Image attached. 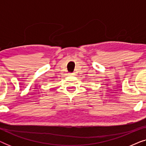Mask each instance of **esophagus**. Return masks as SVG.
<instances>
[{
    "label": "esophagus",
    "mask_w": 146,
    "mask_h": 146,
    "mask_svg": "<svg viewBox=\"0 0 146 146\" xmlns=\"http://www.w3.org/2000/svg\"><path fill=\"white\" fill-rule=\"evenodd\" d=\"M70 74L71 76H74V75H76L75 73H71V74Z\"/></svg>",
    "instance_id": "34e87169"
}]
</instances>
